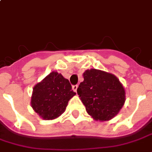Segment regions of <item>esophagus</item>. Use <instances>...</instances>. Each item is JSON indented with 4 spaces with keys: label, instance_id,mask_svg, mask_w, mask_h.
I'll return each instance as SVG.
<instances>
[{
    "label": "esophagus",
    "instance_id": "esophagus-1",
    "mask_svg": "<svg viewBox=\"0 0 152 152\" xmlns=\"http://www.w3.org/2000/svg\"><path fill=\"white\" fill-rule=\"evenodd\" d=\"M77 88H78V85H72V89L74 92H76V90H77Z\"/></svg>",
    "mask_w": 152,
    "mask_h": 152
}]
</instances>
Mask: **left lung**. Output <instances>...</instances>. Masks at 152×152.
Instances as JSON below:
<instances>
[{
	"mask_svg": "<svg viewBox=\"0 0 152 152\" xmlns=\"http://www.w3.org/2000/svg\"><path fill=\"white\" fill-rule=\"evenodd\" d=\"M77 93L87 113L96 121L115 117L126 101V92L116 76L97 69L86 70Z\"/></svg>",
	"mask_w": 152,
	"mask_h": 152,
	"instance_id": "8db88e82",
	"label": "left lung"
}]
</instances>
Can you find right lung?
I'll return each instance as SVG.
<instances>
[{
  "instance_id": "1",
  "label": "right lung",
  "mask_w": 152,
  "mask_h": 152,
  "mask_svg": "<svg viewBox=\"0 0 152 152\" xmlns=\"http://www.w3.org/2000/svg\"><path fill=\"white\" fill-rule=\"evenodd\" d=\"M75 95L69 80L52 72L34 87L31 106L42 119L52 120L64 112L68 101Z\"/></svg>"
}]
</instances>
